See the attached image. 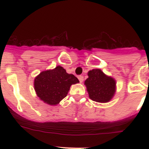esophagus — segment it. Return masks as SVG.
<instances>
[{
	"instance_id": "esophagus-1",
	"label": "esophagus",
	"mask_w": 149,
	"mask_h": 149,
	"mask_svg": "<svg viewBox=\"0 0 149 149\" xmlns=\"http://www.w3.org/2000/svg\"><path fill=\"white\" fill-rule=\"evenodd\" d=\"M78 79H79L80 83H82V82L84 81V76H79V77H78Z\"/></svg>"
}]
</instances>
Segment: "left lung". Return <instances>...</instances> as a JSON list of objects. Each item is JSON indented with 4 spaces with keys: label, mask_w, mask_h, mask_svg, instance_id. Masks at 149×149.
<instances>
[{
    "label": "left lung",
    "mask_w": 149,
    "mask_h": 149,
    "mask_svg": "<svg viewBox=\"0 0 149 149\" xmlns=\"http://www.w3.org/2000/svg\"><path fill=\"white\" fill-rule=\"evenodd\" d=\"M88 78L84 81L88 97L100 103L109 102L116 92V81L100 69H92L88 72Z\"/></svg>",
    "instance_id": "8db88e82"
}]
</instances>
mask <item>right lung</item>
I'll list each match as a JSON object with an SVG mask.
<instances>
[{
	"instance_id": "add662e5",
	"label": "right lung",
	"mask_w": 149,
	"mask_h": 149,
	"mask_svg": "<svg viewBox=\"0 0 149 149\" xmlns=\"http://www.w3.org/2000/svg\"><path fill=\"white\" fill-rule=\"evenodd\" d=\"M79 83L74 75L69 74L62 66L41 72L34 81L37 97L49 105H57L67 96L72 84Z\"/></svg>"
}]
</instances>
